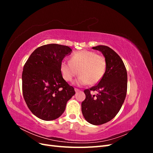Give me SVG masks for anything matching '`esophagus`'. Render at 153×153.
<instances>
[{
    "mask_svg": "<svg viewBox=\"0 0 153 153\" xmlns=\"http://www.w3.org/2000/svg\"><path fill=\"white\" fill-rule=\"evenodd\" d=\"M75 91L76 92H79V91H80V89H76V88H75Z\"/></svg>",
    "mask_w": 153,
    "mask_h": 153,
    "instance_id": "34e87169",
    "label": "esophagus"
}]
</instances>
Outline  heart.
Instances as JSON below:
<instances>
[{
	"label": "heart",
	"mask_w": 153,
	"mask_h": 153,
	"mask_svg": "<svg viewBox=\"0 0 153 153\" xmlns=\"http://www.w3.org/2000/svg\"><path fill=\"white\" fill-rule=\"evenodd\" d=\"M60 69L66 81L71 82L78 71L80 76L75 84L92 85L98 83L103 78L106 70V61L101 55L84 50L73 54L69 62L62 61Z\"/></svg>",
	"instance_id": "heart-1"
}]
</instances>
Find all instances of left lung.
Here are the masks:
<instances>
[{
    "label": "left lung",
    "instance_id": "8db88e82",
    "mask_svg": "<svg viewBox=\"0 0 153 153\" xmlns=\"http://www.w3.org/2000/svg\"><path fill=\"white\" fill-rule=\"evenodd\" d=\"M102 53L106 70L98 84L85 89V99L82 103V112L86 121L93 125L110 121L117 114L126 98L128 76L121 58L112 48L104 45L92 47ZM91 91L98 94L92 95Z\"/></svg>",
    "mask_w": 153,
    "mask_h": 153
}]
</instances>
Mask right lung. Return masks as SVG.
Instances as JSON below:
<instances>
[{"label":"right lung","instance_id":"add662e5","mask_svg":"<svg viewBox=\"0 0 153 153\" xmlns=\"http://www.w3.org/2000/svg\"><path fill=\"white\" fill-rule=\"evenodd\" d=\"M72 50L68 46L48 44L36 48L24 66L22 91L26 104L37 117L52 121L64 113L75 89L64 79L60 69Z\"/></svg>","mask_w":153,"mask_h":153}]
</instances>
